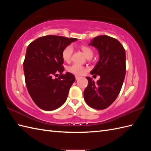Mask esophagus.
<instances>
[{
	"label": "esophagus",
	"mask_w": 151,
	"mask_h": 151,
	"mask_svg": "<svg viewBox=\"0 0 151 151\" xmlns=\"http://www.w3.org/2000/svg\"><path fill=\"white\" fill-rule=\"evenodd\" d=\"M75 78H76V80H78V79H79V78H80V76H75Z\"/></svg>",
	"instance_id": "esophagus-1"
}]
</instances>
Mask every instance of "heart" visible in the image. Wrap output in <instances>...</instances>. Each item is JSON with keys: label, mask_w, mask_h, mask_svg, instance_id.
<instances>
[{"label": "heart", "mask_w": 151, "mask_h": 151, "mask_svg": "<svg viewBox=\"0 0 151 151\" xmlns=\"http://www.w3.org/2000/svg\"><path fill=\"white\" fill-rule=\"evenodd\" d=\"M81 49L84 52L85 56L88 58H91L93 55V50L90 47L84 45H82L81 46ZM73 47L71 45H67L63 50H62V56L63 60L66 62H69L71 59V57L73 53ZM67 71L74 74L75 75H82L85 73L86 70V68L85 67L78 65V64L74 63L73 65L69 66L67 67Z\"/></svg>", "instance_id": "1"}]
</instances>
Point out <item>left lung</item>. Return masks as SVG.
<instances>
[{"label":"left lung","mask_w":151,"mask_h":151,"mask_svg":"<svg viewBox=\"0 0 151 151\" xmlns=\"http://www.w3.org/2000/svg\"><path fill=\"white\" fill-rule=\"evenodd\" d=\"M89 45L97 48L100 56L90 73L101 78L95 83L91 78L86 77L88 85L84 97L90 107L104 110L115 101L123 86L126 73L125 50L117 40L108 36L95 37Z\"/></svg>","instance_id":"left-lung-1"}]
</instances>
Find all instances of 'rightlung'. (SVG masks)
Instances as JSON below:
<instances>
[{
	"label": "right lung",
	"mask_w": 151,
	"mask_h": 151,
	"mask_svg": "<svg viewBox=\"0 0 151 151\" xmlns=\"http://www.w3.org/2000/svg\"><path fill=\"white\" fill-rule=\"evenodd\" d=\"M76 38L45 36L28 46L23 62L26 86L31 98L38 107L46 111L60 108L67 100L75 77L64 67L62 50ZM60 74L58 79L53 76Z\"/></svg>",
	"instance_id": "obj_1"
}]
</instances>
